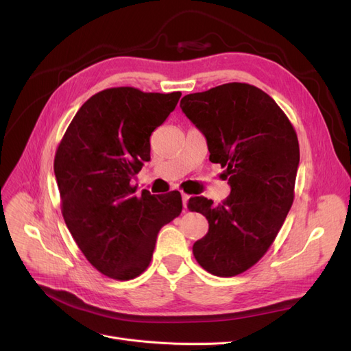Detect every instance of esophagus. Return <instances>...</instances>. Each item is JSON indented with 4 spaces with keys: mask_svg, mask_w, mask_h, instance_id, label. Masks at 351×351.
I'll return each instance as SVG.
<instances>
[{
    "mask_svg": "<svg viewBox=\"0 0 351 351\" xmlns=\"http://www.w3.org/2000/svg\"><path fill=\"white\" fill-rule=\"evenodd\" d=\"M190 196L187 193H182V200H183V209L187 210V202H189Z\"/></svg>",
    "mask_w": 351,
    "mask_h": 351,
    "instance_id": "esophagus-1",
    "label": "esophagus"
}]
</instances>
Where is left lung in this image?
Here are the masks:
<instances>
[{"mask_svg":"<svg viewBox=\"0 0 351 351\" xmlns=\"http://www.w3.org/2000/svg\"><path fill=\"white\" fill-rule=\"evenodd\" d=\"M180 107L205 134L209 161L226 168L231 187L217 206L204 196L189 199L187 208L209 222L193 254L209 274L236 277L268 252L289 214L299 141L277 102L253 84L232 82L190 93Z\"/></svg>","mask_w":351,"mask_h":351,"instance_id":"left-lung-1","label":"left lung"}]
</instances>
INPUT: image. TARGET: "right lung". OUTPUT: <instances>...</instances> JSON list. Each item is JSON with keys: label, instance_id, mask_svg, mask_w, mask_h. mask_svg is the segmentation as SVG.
Masks as SVG:
<instances>
[{"label": "right lung", "instance_id": "obj_1", "mask_svg": "<svg viewBox=\"0 0 351 351\" xmlns=\"http://www.w3.org/2000/svg\"><path fill=\"white\" fill-rule=\"evenodd\" d=\"M182 92L110 88L74 115L57 147L54 173L66 226L93 268L133 280L149 267L156 236L182 214L180 192L136 196L132 178L151 159V134Z\"/></svg>", "mask_w": 351, "mask_h": 351}]
</instances>
